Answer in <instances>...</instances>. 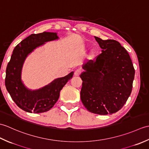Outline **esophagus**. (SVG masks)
Masks as SVG:
<instances>
[{
	"label": "esophagus",
	"mask_w": 149,
	"mask_h": 149,
	"mask_svg": "<svg viewBox=\"0 0 149 149\" xmlns=\"http://www.w3.org/2000/svg\"><path fill=\"white\" fill-rule=\"evenodd\" d=\"M81 74V70H79V69L76 70H75V72H74L75 76H79Z\"/></svg>",
	"instance_id": "esophagus-1"
}]
</instances>
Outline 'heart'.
<instances>
[{
  "instance_id": "obj_1",
  "label": "heart",
  "mask_w": 149,
  "mask_h": 149,
  "mask_svg": "<svg viewBox=\"0 0 149 149\" xmlns=\"http://www.w3.org/2000/svg\"><path fill=\"white\" fill-rule=\"evenodd\" d=\"M94 55H95V52L93 51V50H92V51L91 52V53H90V58H93V57L94 56Z\"/></svg>"
}]
</instances>
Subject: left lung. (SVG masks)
Listing matches in <instances>:
<instances>
[{
    "mask_svg": "<svg viewBox=\"0 0 149 149\" xmlns=\"http://www.w3.org/2000/svg\"><path fill=\"white\" fill-rule=\"evenodd\" d=\"M95 38L102 53L95 61L90 60L82 66L81 99L90 112L111 115L121 109L130 96L135 71L127 51L118 42Z\"/></svg>",
    "mask_w": 149,
    "mask_h": 149,
    "instance_id": "obj_1",
    "label": "left lung"
}]
</instances>
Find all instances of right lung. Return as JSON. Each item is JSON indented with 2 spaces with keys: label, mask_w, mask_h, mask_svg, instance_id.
I'll return each instance as SVG.
<instances>
[{
  "label": "right lung",
  "mask_w": 149,
  "mask_h": 149,
  "mask_svg": "<svg viewBox=\"0 0 149 149\" xmlns=\"http://www.w3.org/2000/svg\"><path fill=\"white\" fill-rule=\"evenodd\" d=\"M58 39L56 33L32 34L18 44L13 51L6 68L5 85L11 99L25 111L40 113L50 110L58 101L60 91L73 77L74 72H72L35 90L27 88L22 81V66L28 55L45 42Z\"/></svg>",
  "instance_id": "add662e5"
}]
</instances>
